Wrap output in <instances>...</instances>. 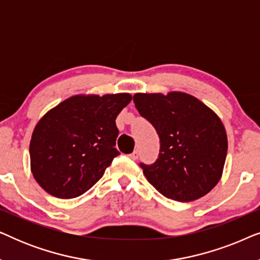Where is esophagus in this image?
<instances>
[{
	"mask_svg": "<svg viewBox=\"0 0 260 260\" xmlns=\"http://www.w3.org/2000/svg\"><path fill=\"white\" fill-rule=\"evenodd\" d=\"M129 156V157L131 158V159H137V157H138V151H134L133 154H130V155H127Z\"/></svg>",
	"mask_w": 260,
	"mask_h": 260,
	"instance_id": "esophagus-1",
	"label": "esophagus"
}]
</instances>
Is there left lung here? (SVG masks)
<instances>
[{
  "label": "left lung",
  "mask_w": 260,
  "mask_h": 260,
  "mask_svg": "<svg viewBox=\"0 0 260 260\" xmlns=\"http://www.w3.org/2000/svg\"><path fill=\"white\" fill-rule=\"evenodd\" d=\"M134 103L159 137L154 165H141L147 180L166 198L188 202L209 193L221 179L227 135L211 108L186 92L136 93Z\"/></svg>",
  "instance_id": "left-lung-1"
}]
</instances>
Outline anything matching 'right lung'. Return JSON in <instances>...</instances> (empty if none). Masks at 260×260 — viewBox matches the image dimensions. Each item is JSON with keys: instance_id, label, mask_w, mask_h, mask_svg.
I'll use <instances>...</instances> for the list:
<instances>
[{"instance_id": "right-lung-1", "label": "right lung", "mask_w": 260, "mask_h": 260, "mask_svg": "<svg viewBox=\"0 0 260 260\" xmlns=\"http://www.w3.org/2000/svg\"><path fill=\"white\" fill-rule=\"evenodd\" d=\"M130 93L76 94L48 110L29 144L30 170L42 189L59 199L79 197L93 187L112 159L116 118Z\"/></svg>"}]
</instances>
